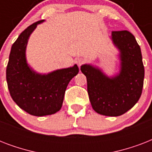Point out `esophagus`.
I'll use <instances>...</instances> for the list:
<instances>
[{
  "instance_id": "esophagus-1",
  "label": "esophagus",
  "mask_w": 152,
  "mask_h": 152,
  "mask_svg": "<svg viewBox=\"0 0 152 152\" xmlns=\"http://www.w3.org/2000/svg\"><path fill=\"white\" fill-rule=\"evenodd\" d=\"M84 61H84V59H83V58H82V57H80V58H77V59H76V63L77 64V65H78L79 67H80L81 65H82V64L84 63Z\"/></svg>"
}]
</instances>
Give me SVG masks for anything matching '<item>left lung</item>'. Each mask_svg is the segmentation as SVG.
I'll list each match as a JSON object with an SVG mask.
<instances>
[{
  "label": "left lung",
  "mask_w": 152,
  "mask_h": 152,
  "mask_svg": "<svg viewBox=\"0 0 152 152\" xmlns=\"http://www.w3.org/2000/svg\"><path fill=\"white\" fill-rule=\"evenodd\" d=\"M111 39L120 52V72L109 77L91 64H83L88 92L93 110L105 116L118 117L132 108L140 98L144 67L140 47L128 31H112Z\"/></svg>",
  "instance_id": "left-lung-1"
}]
</instances>
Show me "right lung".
<instances>
[{
    "label": "right lung",
    "mask_w": 152,
    "mask_h": 152,
    "mask_svg": "<svg viewBox=\"0 0 152 152\" xmlns=\"http://www.w3.org/2000/svg\"><path fill=\"white\" fill-rule=\"evenodd\" d=\"M38 21L19 35L11 49L6 69V80L11 97L20 108L31 115H50L61 110L69 81L79 72L76 64L57 69L48 74L34 72L27 64L26 48L30 35Z\"/></svg>",
    "instance_id": "right-lung-1"
}]
</instances>
